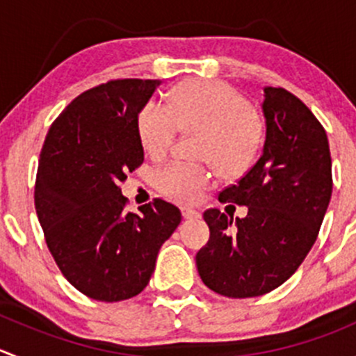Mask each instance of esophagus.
Wrapping results in <instances>:
<instances>
[{
    "label": "esophagus",
    "mask_w": 356,
    "mask_h": 356,
    "mask_svg": "<svg viewBox=\"0 0 356 356\" xmlns=\"http://www.w3.org/2000/svg\"><path fill=\"white\" fill-rule=\"evenodd\" d=\"M181 212H182V217H184V219H198L200 217L198 210L191 209V207H182Z\"/></svg>",
    "instance_id": "obj_1"
}]
</instances>
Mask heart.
I'll use <instances>...</instances> for the list:
<instances>
[{
    "label": "heart",
    "mask_w": 356,
    "mask_h": 356,
    "mask_svg": "<svg viewBox=\"0 0 356 356\" xmlns=\"http://www.w3.org/2000/svg\"><path fill=\"white\" fill-rule=\"evenodd\" d=\"M179 132L198 134L196 156L227 179L247 174L264 144V123L247 97L222 81L188 79L175 85L165 108L147 102L137 115V134L151 158H163ZM161 195L193 203L212 182L207 165L168 163L154 175Z\"/></svg>",
    "instance_id": "obj_1"
}]
</instances>
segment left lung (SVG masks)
I'll return each mask as SVG.
<instances>
[{
    "instance_id": "1",
    "label": "left lung",
    "mask_w": 356,
    "mask_h": 356,
    "mask_svg": "<svg viewBox=\"0 0 356 356\" xmlns=\"http://www.w3.org/2000/svg\"><path fill=\"white\" fill-rule=\"evenodd\" d=\"M266 143L257 163L219 193L248 207L243 219L219 209L203 213L210 240L196 254L200 278L233 299L257 298L296 273L318 236L332 195L325 129L285 88L266 86Z\"/></svg>"
}]
</instances>
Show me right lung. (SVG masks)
<instances>
[{
    "label": "right lung",
    "instance_id": "add662e5",
    "mask_svg": "<svg viewBox=\"0 0 356 356\" xmlns=\"http://www.w3.org/2000/svg\"><path fill=\"white\" fill-rule=\"evenodd\" d=\"M158 85L109 79L83 92L41 147L34 207L48 250L72 287L102 302L140 294L158 250L181 224V210L161 198L127 212L120 189L144 161L137 115Z\"/></svg>",
    "mask_w": 356,
    "mask_h": 356
}]
</instances>
